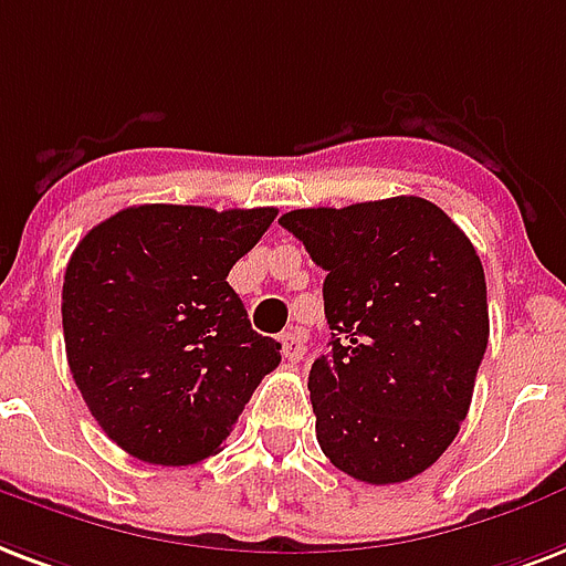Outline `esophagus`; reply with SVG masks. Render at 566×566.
Masks as SVG:
<instances>
[{
  "instance_id": "esophagus-1",
  "label": "esophagus",
  "mask_w": 566,
  "mask_h": 566,
  "mask_svg": "<svg viewBox=\"0 0 566 566\" xmlns=\"http://www.w3.org/2000/svg\"><path fill=\"white\" fill-rule=\"evenodd\" d=\"M282 356L287 361H300L305 356V338H302L300 332L291 329V332H282Z\"/></svg>"
}]
</instances>
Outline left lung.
Segmentation results:
<instances>
[{"mask_svg": "<svg viewBox=\"0 0 566 566\" xmlns=\"http://www.w3.org/2000/svg\"><path fill=\"white\" fill-rule=\"evenodd\" d=\"M326 270L329 353L308 391L317 442L365 484H400L446 454L490 338L486 279L469 237L418 196L284 213Z\"/></svg>", "mask_w": 566, "mask_h": 566, "instance_id": "obj_1", "label": "left lung"}]
</instances>
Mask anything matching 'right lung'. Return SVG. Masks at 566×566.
Listing matches in <instances>:
<instances>
[{
  "label": "right lung",
  "mask_w": 566,
  "mask_h": 566,
  "mask_svg": "<svg viewBox=\"0 0 566 566\" xmlns=\"http://www.w3.org/2000/svg\"><path fill=\"white\" fill-rule=\"evenodd\" d=\"M275 207L139 205L94 226L62 287L67 365L103 433L157 465L201 463L226 437L282 344L252 329L231 266Z\"/></svg>",
  "instance_id": "add662e5"
}]
</instances>
